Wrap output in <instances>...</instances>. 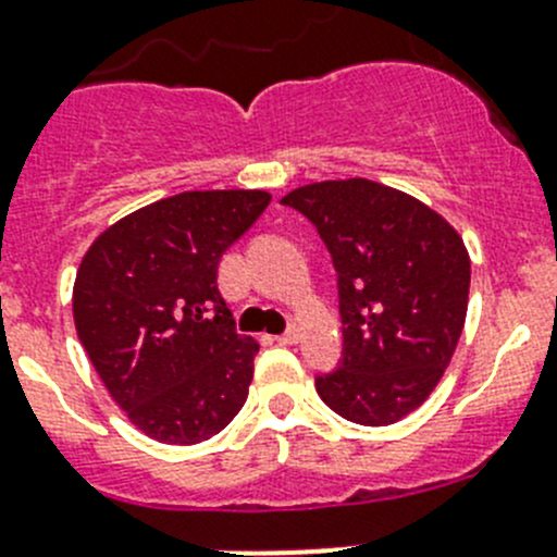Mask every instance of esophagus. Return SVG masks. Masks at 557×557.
<instances>
[{"label":"esophagus","instance_id":"esophagus-1","mask_svg":"<svg viewBox=\"0 0 557 557\" xmlns=\"http://www.w3.org/2000/svg\"><path fill=\"white\" fill-rule=\"evenodd\" d=\"M274 339H277L280 345H296L301 339V329H290V332L280 334V337H274Z\"/></svg>","mask_w":557,"mask_h":557}]
</instances>
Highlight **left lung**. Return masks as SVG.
I'll return each instance as SVG.
<instances>
[{"mask_svg": "<svg viewBox=\"0 0 557 557\" xmlns=\"http://www.w3.org/2000/svg\"><path fill=\"white\" fill-rule=\"evenodd\" d=\"M283 203L315 225L339 274L345 356L318 394L348 422H399L433 394L460 343L466 242L433 207L361 176L296 187Z\"/></svg>", "mask_w": 557, "mask_h": 557, "instance_id": "left-lung-1", "label": "left lung"}]
</instances>
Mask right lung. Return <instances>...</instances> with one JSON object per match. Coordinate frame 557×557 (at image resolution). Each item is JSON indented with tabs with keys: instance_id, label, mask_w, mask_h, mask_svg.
Here are the masks:
<instances>
[{
	"instance_id": "1",
	"label": "right lung",
	"mask_w": 557,
	"mask_h": 557,
	"mask_svg": "<svg viewBox=\"0 0 557 557\" xmlns=\"http://www.w3.org/2000/svg\"><path fill=\"white\" fill-rule=\"evenodd\" d=\"M269 201L267 190L180 193L108 225L81 258L75 332L152 441L201 444L245 405L261 345L234 332L218 267Z\"/></svg>"
}]
</instances>
